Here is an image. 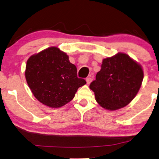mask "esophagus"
Returning a JSON list of instances; mask_svg holds the SVG:
<instances>
[{
  "label": "esophagus",
  "mask_w": 159,
  "mask_h": 159,
  "mask_svg": "<svg viewBox=\"0 0 159 159\" xmlns=\"http://www.w3.org/2000/svg\"><path fill=\"white\" fill-rule=\"evenodd\" d=\"M92 80H93V77L91 75H90V77H87V79H86V82H87V84H89L91 82H92Z\"/></svg>",
  "instance_id": "esophagus-1"
}]
</instances>
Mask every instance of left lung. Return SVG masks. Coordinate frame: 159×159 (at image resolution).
I'll return each mask as SVG.
<instances>
[{
  "label": "left lung",
  "mask_w": 159,
  "mask_h": 159,
  "mask_svg": "<svg viewBox=\"0 0 159 159\" xmlns=\"http://www.w3.org/2000/svg\"><path fill=\"white\" fill-rule=\"evenodd\" d=\"M143 80L142 66L127 54L119 53L104 58L90 88L101 107L114 111L125 107L134 99Z\"/></svg>",
  "instance_id": "obj_1"
}]
</instances>
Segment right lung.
<instances>
[{
	"instance_id": "obj_1",
	"label": "right lung",
	"mask_w": 159,
	"mask_h": 159,
	"mask_svg": "<svg viewBox=\"0 0 159 159\" xmlns=\"http://www.w3.org/2000/svg\"><path fill=\"white\" fill-rule=\"evenodd\" d=\"M77 67L69 56L56 47L32 55L27 61L25 77L34 96L51 108H59L75 97L77 89L86 84L77 77Z\"/></svg>"
}]
</instances>
